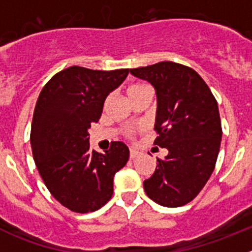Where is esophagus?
<instances>
[{"label":"esophagus","mask_w":252,"mask_h":252,"mask_svg":"<svg viewBox=\"0 0 252 252\" xmlns=\"http://www.w3.org/2000/svg\"><path fill=\"white\" fill-rule=\"evenodd\" d=\"M137 155H139V151L131 149V150H130V159H135V158H136Z\"/></svg>","instance_id":"1"}]
</instances>
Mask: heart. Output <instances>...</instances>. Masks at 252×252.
<instances>
[{
  "label": "heart",
  "mask_w": 252,
  "mask_h": 252,
  "mask_svg": "<svg viewBox=\"0 0 252 252\" xmlns=\"http://www.w3.org/2000/svg\"><path fill=\"white\" fill-rule=\"evenodd\" d=\"M149 88L146 86H144V84H132V86H130L127 88V94H128V98H133V97H136L139 93L144 92V91H148ZM126 132L128 133V135H131V133L133 132L132 128H128Z\"/></svg>",
  "instance_id": "heart-1"
}]
</instances>
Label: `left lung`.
Here are the masks:
<instances>
[{"label":"left lung","mask_w":252,"mask_h":252,"mask_svg":"<svg viewBox=\"0 0 252 252\" xmlns=\"http://www.w3.org/2000/svg\"><path fill=\"white\" fill-rule=\"evenodd\" d=\"M130 73L155 88L159 135L154 144L168 150L157 159L144 189L160 206H184L203 189L217 161L222 139L217 101L201 75L183 64L160 62Z\"/></svg>","instance_id":"1"}]
</instances>
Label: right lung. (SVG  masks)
Segmentation results:
<instances>
[{
    "label": "right lung",
    "instance_id": "obj_1",
    "mask_svg": "<svg viewBox=\"0 0 252 252\" xmlns=\"http://www.w3.org/2000/svg\"><path fill=\"white\" fill-rule=\"evenodd\" d=\"M127 74L128 69L69 66L40 92L31 124L32 157L51 195L73 212H94L110 201L113 177L128 160L130 151L121 141H113L104 154L91 150L88 133L106 97Z\"/></svg>",
    "mask_w": 252,
    "mask_h": 252
}]
</instances>
